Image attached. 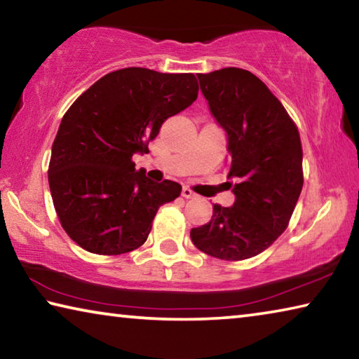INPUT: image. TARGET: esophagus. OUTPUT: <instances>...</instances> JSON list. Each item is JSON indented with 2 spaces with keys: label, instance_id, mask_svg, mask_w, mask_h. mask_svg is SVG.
I'll use <instances>...</instances> for the list:
<instances>
[{
  "label": "esophagus",
  "instance_id": "obj_1",
  "mask_svg": "<svg viewBox=\"0 0 359 359\" xmlns=\"http://www.w3.org/2000/svg\"><path fill=\"white\" fill-rule=\"evenodd\" d=\"M182 196L187 198V199H193V198H196V193L190 190L188 187H184V188H182Z\"/></svg>",
  "mask_w": 359,
  "mask_h": 359
}]
</instances>
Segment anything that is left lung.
<instances>
[{
    "label": "left lung",
    "mask_w": 359,
    "mask_h": 359,
    "mask_svg": "<svg viewBox=\"0 0 359 359\" xmlns=\"http://www.w3.org/2000/svg\"><path fill=\"white\" fill-rule=\"evenodd\" d=\"M210 114L226 133L231 208L214 204L209 223L190 231L214 258L257 257L288 226L302 190V147L296 125L264 82L241 68L198 74Z\"/></svg>",
    "instance_id": "obj_1"
}]
</instances>
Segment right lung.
Masks as SVG:
<instances>
[{
    "instance_id": "1",
    "label": "right lung",
    "mask_w": 359,
    "mask_h": 359,
    "mask_svg": "<svg viewBox=\"0 0 359 359\" xmlns=\"http://www.w3.org/2000/svg\"><path fill=\"white\" fill-rule=\"evenodd\" d=\"M198 98L193 74L145 68L109 72L72 102L52 145L48 187L63 229L83 250L121 255L141 247L177 182L136 171L165 120Z\"/></svg>"
}]
</instances>
